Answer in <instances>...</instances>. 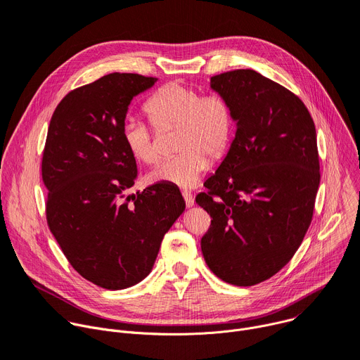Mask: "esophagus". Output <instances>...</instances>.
<instances>
[{
    "mask_svg": "<svg viewBox=\"0 0 360 360\" xmlns=\"http://www.w3.org/2000/svg\"><path fill=\"white\" fill-rule=\"evenodd\" d=\"M183 197H184V202H186V206L187 207H191L194 205V197L191 193L188 191H183Z\"/></svg>",
    "mask_w": 360,
    "mask_h": 360,
    "instance_id": "1",
    "label": "esophagus"
}]
</instances>
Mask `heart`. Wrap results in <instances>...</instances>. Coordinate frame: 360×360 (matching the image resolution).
Segmentation results:
<instances>
[{
  "instance_id": "b5f03b06",
  "label": "heart",
  "mask_w": 360,
  "mask_h": 360,
  "mask_svg": "<svg viewBox=\"0 0 360 360\" xmlns=\"http://www.w3.org/2000/svg\"><path fill=\"white\" fill-rule=\"evenodd\" d=\"M144 110L157 127L179 126V155L166 160L150 174L153 183H167L193 188L210 167V159L220 158L233 137V115L220 96L202 93L194 87L172 82L160 87L146 103ZM122 139L137 162L151 166L158 162V150L151 129L140 120L127 118Z\"/></svg>"
}]
</instances>
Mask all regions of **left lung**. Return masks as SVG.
Returning <instances> with one entry per match:
<instances>
[{
	"instance_id": "left-lung-1",
	"label": "left lung",
	"mask_w": 360,
	"mask_h": 360,
	"mask_svg": "<svg viewBox=\"0 0 360 360\" xmlns=\"http://www.w3.org/2000/svg\"><path fill=\"white\" fill-rule=\"evenodd\" d=\"M236 136L195 203L210 213L203 257L223 282L253 286L289 263L321 183L314 123L302 100L255 70L210 78Z\"/></svg>"
}]
</instances>
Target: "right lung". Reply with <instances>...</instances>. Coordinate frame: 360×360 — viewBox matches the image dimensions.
<instances>
[{
  "mask_svg": "<svg viewBox=\"0 0 360 360\" xmlns=\"http://www.w3.org/2000/svg\"><path fill=\"white\" fill-rule=\"evenodd\" d=\"M157 78L112 72L57 105L43 154L47 223L70 264L108 290L151 271L165 234L186 209L179 188L157 183L127 194L136 158L122 139L131 100Z\"/></svg>",
  "mask_w": 360,
  "mask_h": 360,
  "instance_id": "1",
  "label": "right lung"
}]
</instances>
